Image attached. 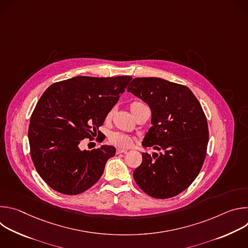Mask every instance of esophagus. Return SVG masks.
Segmentation results:
<instances>
[{"instance_id":"obj_1","label":"esophagus","mask_w":248,"mask_h":248,"mask_svg":"<svg viewBox=\"0 0 248 248\" xmlns=\"http://www.w3.org/2000/svg\"><path fill=\"white\" fill-rule=\"evenodd\" d=\"M121 153H126V150L124 148H119L117 149V154H121Z\"/></svg>"}]
</instances>
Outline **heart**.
Listing matches in <instances>:
<instances>
[{
  "instance_id": "b5f03b06",
  "label": "heart",
  "mask_w": 248,
  "mask_h": 248,
  "mask_svg": "<svg viewBox=\"0 0 248 248\" xmlns=\"http://www.w3.org/2000/svg\"><path fill=\"white\" fill-rule=\"evenodd\" d=\"M143 104L140 102H133L130 105V111L133 114V116L136 115L137 111L139 110L140 107H142ZM113 114V111H110L108 114V118H110ZM110 141L112 143L119 145V146H123V147H128L131 145L132 143V139L130 136L124 134V133H120V132H114L110 135Z\"/></svg>"
}]
</instances>
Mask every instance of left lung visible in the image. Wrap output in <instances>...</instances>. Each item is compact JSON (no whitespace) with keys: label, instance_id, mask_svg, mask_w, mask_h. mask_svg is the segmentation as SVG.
Listing matches in <instances>:
<instances>
[{"label":"left lung","instance_id":"8db88e82","mask_svg":"<svg viewBox=\"0 0 248 248\" xmlns=\"http://www.w3.org/2000/svg\"><path fill=\"white\" fill-rule=\"evenodd\" d=\"M127 91L151 109L152 126L141 145L160 151L142 153L134 181L154 198L178 195L196 179L206 157L209 132L201 105L188 87L162 78H136Z\"/></svg>","mask_w":248,"mask_h":248}]
</instances>
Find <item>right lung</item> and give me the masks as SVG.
Here are the masks:
<instances>
[{
    "label": "right lung",
    "instance_id": "obj_1",
    "mask_svg": "<svg viewBox=\"0 0 248 248\" xmlns=\"http://www.w3.org/2000/svg\"><path fill=\"white\" fill-rule=\"evenodd\" d=\"M131 78L77 77L43 93L30 119L28 140L34 166L51 188L77 195L99 181L116 148L81 150L79 144L97 132Z\"/></svg>",
    "mask_w": 248,
    "mask_h": 248
}]
</instances>
